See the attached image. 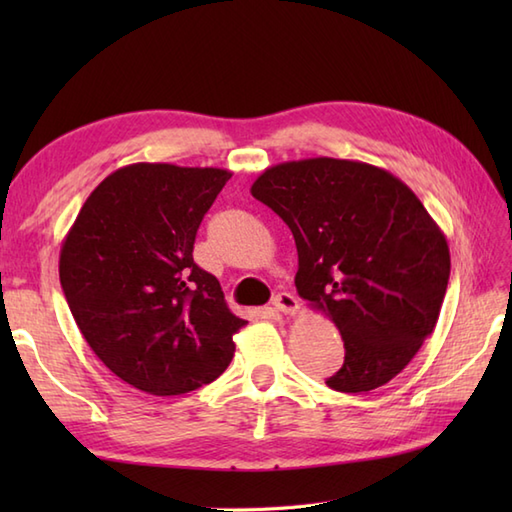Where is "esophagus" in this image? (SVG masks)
<instances>
[{
	"label": "esophagus",
	"instance_id": "1",
	"mask_svg": "<svg viewBox=\"0 0 512 512\" xmlns=\"http://www.w3.org/2000/svg\"><path fill=\"white\" fill-rule=\"evenodd\" d=\"M273 306L281 314H297L299 312V301L295 295H290V292H279V295L273 299Z\"/></svg>",
	"mask_w": 512,
	"mask_h": 512
}]
</instances>
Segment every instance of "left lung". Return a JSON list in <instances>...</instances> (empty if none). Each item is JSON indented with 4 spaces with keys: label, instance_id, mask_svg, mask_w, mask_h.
<instances>
[{
    "label": "left lung",
    "instance_id": "1",
    "mask_svg": "<svg viewBox=\"0 0 512 512\" xmlns=\"http://www.w3.org/2000/svg\"><path fill=\"white\" fill-rule=\"evenodd\" d=\"M295 237V286L339 328L345 361L325 385L361 394L389 383L433 332L447 292V237L405 182L358 160L268 167L250 187Z\"/></svg>",
    "mask_w": 512,
    "mask_h": 512
}]
</instances>
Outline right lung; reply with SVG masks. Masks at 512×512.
<instances>
[{
    "label": "right lung",
    "instance_id": "1",
    "mask_svg": "<svg viewBox=\"0 0 512 512\" xmlns=\"http://www.w3.org/2000/svg\"><path fill=\"white\" fill-rule=\"evenodd\" d=\"M228 178L167 162L116 169L63 239L59 279L76 325L110 372L147 394L213 383L246 325L193 262L195 233Z\"/></svg>",
    "mask_w": 512,
    "mask_h": 512
}]
</instances>
